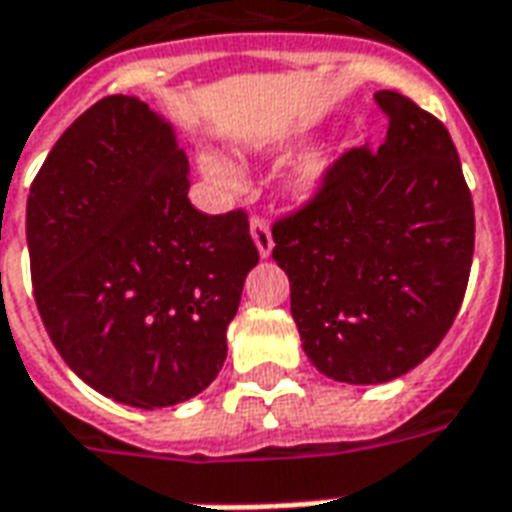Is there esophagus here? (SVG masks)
<instances>
[{"mask_svg":"<svg viewBox=\"0 0 512 512\" xmlns=\"http://www.w3.org/2000/svg\"><path fill=\"white\" fill-rule=\"evenodd\" d=\"M249 233H252V241H255L260 257H271V252H274V238H271V227H268L266 219H252Z\"/></svg>","mask_w":512,"mask_h":512,"instance_id":"esophagus-1","label":"esophagus"}]
</instances>
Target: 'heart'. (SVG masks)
<instances>
[{"label": "heart", "instance_id": "1", "mask_svg": "<svg viewBox=\"0 0 512 512\" xmlns=\"http://www.w3.org/2000/svg\"><path fill=\"white\" fill-rule=\"evenodd\" d=\"M306 138H309L306 130H287L268 140L266 146L271 151H285L290 146L304 143ZM333 162L336 160H333V154H328V151H312L309 157H304V160L295 165L293 176H290V195L295 200H301V203L312 200L323 189L328 176H331ZM200 170H203V176L208 181H214V184L225 189H238L244 184V173H241L236 162L227 160L222 154H214V151H203L200 154Z\"/></svg>", "mask_w": 512, "mask_h": 512}]
</instances>
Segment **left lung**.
Wrapping results in <instances>:
<instances>
[{
    "instance_id": "obj_1",
    "label": "left lung",
    "mask_w": 512,
    "mask_h": 512,
    "mask_svg": "<svg viewBox=\"0 0 512 512\" xmlns=\"http://www.w3.org/2000/svg\"><path fill=\"white\" fill-rule=\"evenodd\" d=\"M388 135L350 151L304 211L274 227L306 358L328 380L380 385L437 350L464 301L475 208L445 124L382 89Z\"/></svg>"
}]
</instances>
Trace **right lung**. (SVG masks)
<instances>
[{"label":"right lung","mask_w":512,"mask_h":512,"mask_svg":"<svg viewBox=\"0 0 512 512\" xmlns=\"http://www.w3.org/2000/svg\"><path fill=\"white\" fill-rule=\"evenodd\" d=\"M176 127L132 94L64 130L26 200L34 301L64 363L157 410L203 393L257 266L244 211L200 214Z\"/></svg>","instance_id":"obj_1"}]
</instances>
